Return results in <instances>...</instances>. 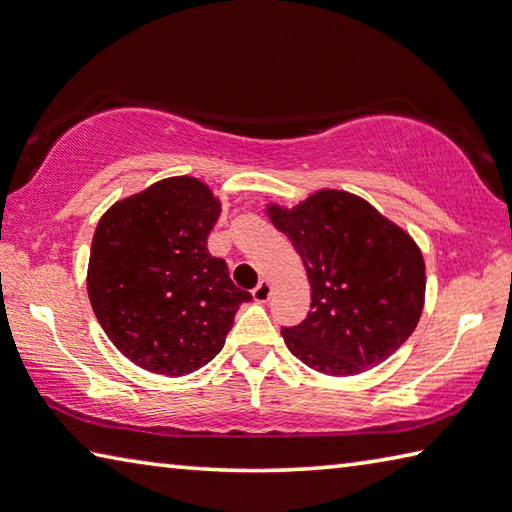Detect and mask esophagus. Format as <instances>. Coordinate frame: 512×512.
Masks as SVG:
<instances>
[{
  "mask_svg": "<svg viewBox=\"0 0 512 512\" xmlns=\"http://www.w3.org/2000/svg\"><path fill=\"white\" fill-rule=\"evenodd\" d=\"M252 296H254L256 303H267L269 298H272V285H269L267 281H260V283L254 287Z\"/></svg>",
  "mask_w": 512,
  "mask_h": 512,
  "instance_id": "1",
  "label": "esophagus"
}]
</instances>
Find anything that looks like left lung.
I'll list each match as a JSON object with an SVG mask.
<instances>
[{
	"mask_svg": "<svg viewBox=\"0 0 512 512\" xmlns=\"http://www.w3.org/2000/svg\"><path fill=\"white\" fill-rule=\"evenodd\" d=\"M265 214L292 240L310 281V314L283 327L298 361L352 376L410 339L426 303V263L406 229L365 198L330 187L294 207L269 202Z\"/></svg>",
	"mask_w": 512,
	"mask_h": 512,
	"instance_id": "1",
	"label": "left lung"
}]
</instances>
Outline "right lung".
Masks as SVG:
<instances>
[{"mask_svg": "<svg viewBox=\"0 0 512 512\" xmlns=\"http://www.w3.org/2000/svg\"><path fill=\"white\" fill-rule=\"evenodd\" d=\"M223 202L207 182L173 176L104 211L86 289L102 330L138 368L182 376L223 350L249 292L231 283L207 236Z\"/></svg>", "mask_w": 512, "mask_h": 512, "instance_id": "1", "label": "right lung"}]
</instances>
